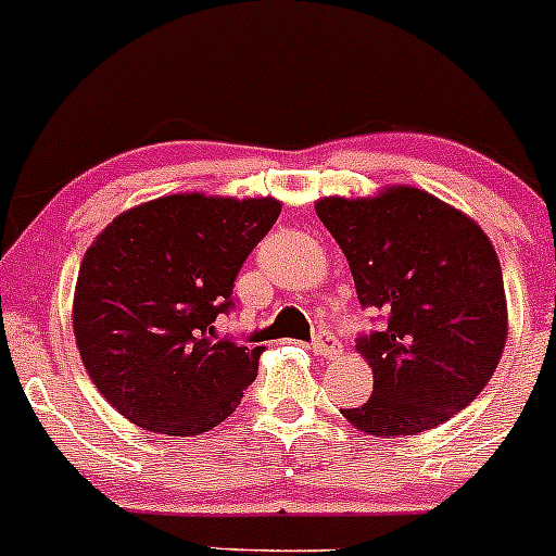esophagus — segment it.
I'll return each mask as SVG.
<instances>
[{"label":"esophagus","instance_id":"obj_1","mask_svg":"<svg viewBox=\"0 0 556 556\" xmlns=\"http://www.w3.org/2000/svg\"><path fill=\"white\" fill-rule=\"evenodd\" d=\"M312 353L320 355V358H339L342 355V344L331 333H317L315 342H312Z\"/></svg>","mask_w":556,"mask_h":556}]
</instances>
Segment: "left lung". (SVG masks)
<instances>
[{
    "label": "left lung",
    "instance_id": "left-lung-1",
    "mask_svg": "<svg viewBox=\"0 0 556 556\" xmlns=\"http://www.w3.org/2000/svg\"><path fill=\"white\" fill-rule=\"evenodd\" d=\"M315 212L350 263L361 306L388 315L355 350L375 375L342 409L375 438L418 434L465 409L492 380L508 339L500 257L451 203L393 185L369 198H320Z\"/></svg>",
    "mask_w": 556,
    "mask_h": 556
}]
</instances>
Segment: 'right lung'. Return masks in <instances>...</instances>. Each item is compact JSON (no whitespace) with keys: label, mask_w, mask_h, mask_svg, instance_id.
Segmentation results:
<instances>
[{"label":"right lung","mask_w":556,"mask_h":556,"mask_svg":"<svg viewBox=\"0 0 556 556\" xmlns=\"http://www.w3.org/2000/svg\"><path fill=\"white\" fill-rule=\"evenodd\" d=\"M279 212L277 198L179 192L127 208L91 241L75 344L97 391L135 427L192 438L239 407L263 350L217 339L214 320Z\"/></svg>","instance_id":"right-lung-1"}]
</instances>
